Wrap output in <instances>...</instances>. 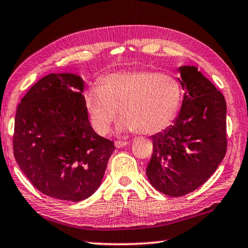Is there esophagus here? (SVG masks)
<instances>
[{"label": "esophagus", "mask_w": 248, "mask_h": 248, "mask_svg": "<svg viewBox=\"0 0 248 248\" xmlns=\"http://www.w3.org/2000/svg\"><path fill=\"white\" fill-rule=\"evenodd\" d=\"M128 144H129L128 141H116L115 142V146H116V148H118V149L124 148V146L128 145Z\"/></svg>", "instance_id": "1"}]
</instances>
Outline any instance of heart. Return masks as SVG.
Segmentation results:
<instances>
[{
    "label": "heart",
    "mask_w": 248,
    "mask_h": 248,
    "mask_svg": "<svg viewBox=\"0 0 248 248\" xmlns=\"http://www.w3.org/2000/svg\"><path fill=\"white\" fill-rule=\"evenodd\" d=\"M183 91L171 75L152 70H132L106 75L97 89L84 94V105L95 131L109 132L116 109L123 117L120 131L155 134L169 128L177 116Z\"/></svg>",
    "instance_id": "b5f03b06"
}]
</instances>
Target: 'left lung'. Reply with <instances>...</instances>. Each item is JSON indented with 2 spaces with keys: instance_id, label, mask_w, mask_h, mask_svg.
<instances>
[{
  "instance_id": "8db88e82",
  "label": "left lung",
  "mask_w": 248,
  "mask_h": 248,
  "mask_svg": "<svg viewBox=\"0 0 248 248\" xmlns=\"http://www.w3.org/2000/svg\"><path fill=\"white\" fill-rule=\"evenodd\" d=\"M185 92L174 124L154 134L146 175L170 197L189 194L215 173L228 149L224 96L196 66L179 68Z\"/></svg>"
}]
</instances>
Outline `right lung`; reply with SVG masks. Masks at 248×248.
Here are the masks:
<instances>
[{
	"label": "right lung",
	"instance_id": "obj_1",
	"mask_svg": "<svg viewBox=\"0 0 248 248\" xmlns=\"http://www.w3.org/2000/svg\"><path fill=\"white\" fill-rule=\"evenodd\" d=\"M83 87L74 74L40 78L18 104L13 134L15 159L33 187L74 202L99 187L116 149L91 127Z\"/></svg>",
	"mask_w": 248,
	"mask_h": 248
}]
</instances>
